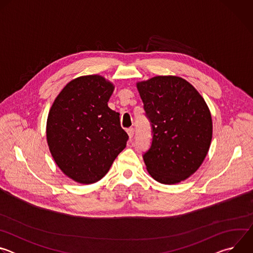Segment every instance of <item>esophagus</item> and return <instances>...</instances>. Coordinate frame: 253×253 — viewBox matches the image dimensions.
Masks as SVG:
<instances>
[{"instance_id": "1", "label": "esophagus", "mask_w": 253, "mask_h": 253, "mask_svg": "<svg viewBox=\"0 0 253 253\" xmlns=\"http://www.w3.org/2000/svg\"><path fill=\"white\" fill-rule=\"evenodd\" d=\"M127 133H128V135H129V138L131 139L133 136H134V128H128L127 129Z\"/></svg>"}]
</instances>
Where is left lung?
Here are the masks:
<instances>
[{
    "mask_svg": "<svg viewBox=\"0 0 253 253\" xmlns=\"http://www.w3.org/2000/svg\"><path fill=\"white\" fill-rule=\"evenodd\" d=\"M152 142L143 154L147 171L162 184L187 179L202 164L212 139V119L202 96L186 80L156 76L137 83Z\"/></svg>",
    "mask_w": 253,
    "mask_h": 253,
    "instance_id": "left-lung-1",
    "label": "left lung"
}]
</instances>
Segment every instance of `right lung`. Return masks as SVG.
Listing matches in <instances>:
<instances>
[{"label": "right lung", "mask_w": 253, "mask_h": 253, "mask_svg": "<svg viewBox=\"0 0 253 253\" xmlns=\"http://www.w3.org/2000/svg\"><path fill=\"white\" fill-rule=\"evenodd\" d=\"M113 91V84L102 76H82L69 82L51 107L50 152L62 172L78 183L99 181L126 147L129 136L120 114L108 107Z\"/></svg>", "instance_id": "1"}]
</instances>
